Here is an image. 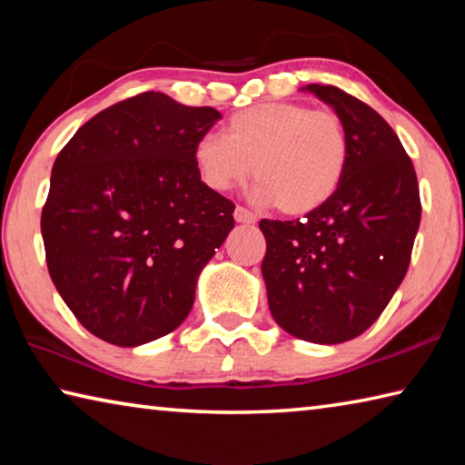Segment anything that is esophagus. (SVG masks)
<instances>
[{
  "label": "esophagus",
  "mask_w": 465,
  "mask_h": 465,
  "mask_svg": "<svg viewBox=\"0 0 465 465\" xmlns=\"http://www.w3.org/2000/svg\"><path fill=\"white\" fill-rule=\"evenodd\" d=\"M233 217H235V222H238V223H246V225L256 223V215L252 213V211H248L246 207H235Z\"/></svg>",
  "instance_id": "34e87169"
}]
</instances>
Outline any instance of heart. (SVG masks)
Wrapping results in <instances>:
<instances>
[{
    "label": "heart",
    "instance_id": "1",
    "mask_svg": "<svg viewBox=\"0 0 465 465\" xmlns=\"http://www.w3.org/2000/svg\"><path fill=\"white\" fill-rule=\"evenodd\" d=\"M194 166L217 193L258 183L256 201L274 203L281 213L303 215L332 196L349 168V135L332 110L295 102H266L235 113L227 137L204 133L194 143Z\"/></svg>",
    "mask_w": 465,
    "mask_h": 465
}]
</instances>
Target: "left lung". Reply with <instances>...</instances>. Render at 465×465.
<instances>
[{
	"mask_svg": "<svg viewBox=\"0 0 465 465\" xmlns=\"http://www.w3.org/2000/svg\"><path fill=\"white\" fill-rule=\"evenodd\" d=\"M305 90L342 119L349 168L338 191L303 219H262V277L285 332L338 344L363 334L404 279L420 225L419 180L398 135L371 106L336 85Z\"/></svg>",
	"mask_w": 465,
	"mask_h": 465,
	"instance_id": "1",
	"label": "left lung"
}]
</instances>
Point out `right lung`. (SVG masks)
Segmentation results:
<instances>
[{"mask_svg": "<svg viewBox=\"0 0 465 465\" xmlns=\"http://www.w3.org/2000/svg\"><path fill=\"white\" fill-rule=\"evenodd\" d=\"M222 114L143 92L102 110L61 149L41 215L49 274L94 336L139 346L186 320L203 266L233 230L194 143Z\"/></svg>", "mask_w": 465, "mask_h": 465, "instance_id": "right-lung-1", "label": "right lung"}]
</instances>
